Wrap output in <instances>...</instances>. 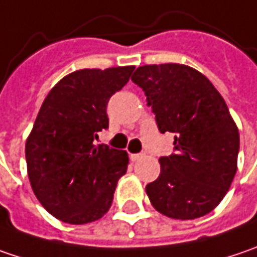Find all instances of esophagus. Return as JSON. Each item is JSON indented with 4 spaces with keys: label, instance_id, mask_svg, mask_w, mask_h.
I'll return each instance as SVG.
<instances>
[{
    "label": "esophagus",
    "instance_id": "34e87169",
    "mask_svg": "<svg viewBox=\"0 0 257 257\" xmlns=\"http://www.w3.org/2000/svg\"><path fill=\"white\" fill-rule=\"evenodd\" d=\"M141 159H144L143 153H140V154H131V160H132V161H138V160Z\"/></svg>",
    "mask_w": 257,
    "mask_h": 257
}]
</instances>
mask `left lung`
<instances>
[{
  "mask_svg": "<svg viewBox=\"0 0 257 257\" xmlns=\"http://www.w3.org/2000/svg\"><path fill=\"white\" fill-rule=\"evenodd\" d=\"M143 88L160 132L174 134V153L161 157L157 180L147 185L150 202L174 219L209 214L237 172L238 129L218 90L182 64L144 65L131 78Z\"/></svg>",
  "mask_w": 257,
  "mask_h": 257,
  "instance_id": "obj_1",
  "label": "left lung"
}]
</instances>
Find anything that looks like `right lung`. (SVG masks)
I'll list each match as a JSON object with an SVG mask.
<instances>
[{
    "label": "right lung",
    "mask_w": 257,
    "mask_h": 257,
    "mask_svg": "<svg viewBox=\"0 0 257 257\" xmlns=\"http://www.w3.org/2000/svg\"><path fill=\"white\" fill-rule=\"evenodd\" d=\"M135 67L80 69L65 75L46 96L26 141L27 174L43 208L68 224L101 218L128 153L94 145L109 128V98L129 81Z\"/></svg>",
    "instance_id": "1"
}]
</instances>
